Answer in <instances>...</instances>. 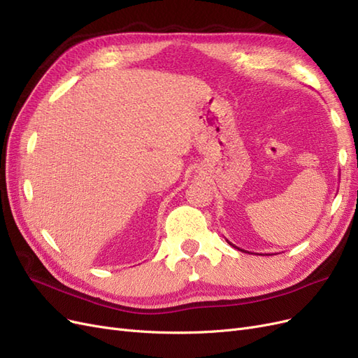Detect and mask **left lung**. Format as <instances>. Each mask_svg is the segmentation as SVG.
I'll list each match as a JSON object with an SVG mask.
<instances>
[{
    "label": "left lung",
    "mask_w": 358,
    "mask_h": 358,
    "mask_svg": "<svg viewBox=\"0 0 358 358\" xmlns=\"http://www.w3.org/2000/svg\"><path fill=\"white\" fill-rule=\"evenodd\" d=\"M227 242H229V241H227ZM229 243H230V242H229ZM230 245H233V243H230ZM233 246H234V245H233ZM234 248H237V246H234ZM237 249H239V248H237ZM241 251H242V249H241ZM243 252H245V251H243Z\"/></svg>",
    "instance_id": "left-lung-1"
}]
</instances>
